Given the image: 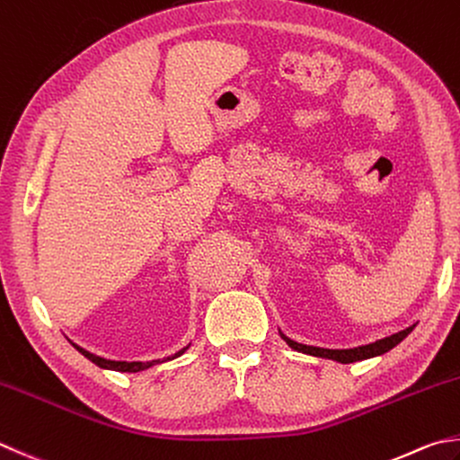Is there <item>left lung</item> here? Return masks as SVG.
<instances>
[{
	"instance_id": "1",
	"label": "left lung",
	"mask_w": 460,
	"mask_h": 460,
	"mask_svg": "<svg viewBox=\"0 0 460 460\" xmlns=\"http://www.w3.org/2000/svg\"><path fill=\"white\" fill-rule=\"evenodd\" d=\"M412 328L414 326H409V328H404V331H401V332L383 338V341H376V342L365 344V346H357V349H349V350L318 349V346H306V344L294 342V341H290L288 336H284V334H280V336L284 338L286 344H288L290 349H294V350L310 354V357L331 358V360H336V362H342V365H350V362H357V360H367V358H372V357H380V354H385V352H388L391 349H394L398 342H402L404 338L412 332Z\"/></svg>"
}]
</instances>
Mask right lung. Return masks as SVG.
<instances>
[{"instance_id":"add662e5","label":"right lung","mask_w":460,"mask_h":460,"mask_svg":"<svg viewBox=\"0 0 460 460\" xmlns=\"http://www.w3.org/2000/svg\"><path fill=\"white\" fill-rule=\"evenodd\" d=\"M75 346V350H80L85 358L88 360H92L93 365H98L100 368H110V370H118V372H140V370H146V368H150V367H154V365H160V362H164V360H172V358H176V357H180V354H184L186 352V349H181L180 352H176L174 357H168V358H164V360H150V362H126V360H108V358H102V357H95V354H92V352H88L85 349H82V346H77V344H74Z\"/></svg>"}]
</instances>
